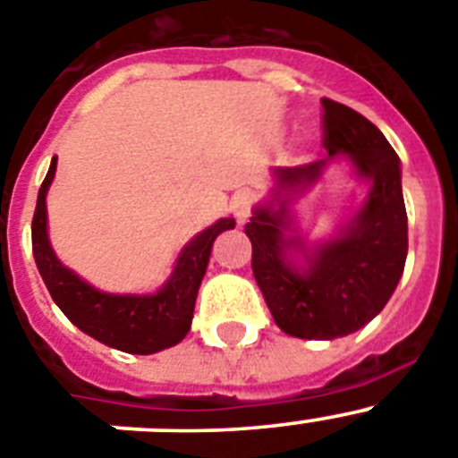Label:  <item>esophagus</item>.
<instances>
[{
  "label": "esophagus",
  "instance_id": "1",
  "mask_svg": "<svg viewBox=\"0 0 458 458\" xmlns=\"http://www.w3.org/2000/svg\"><path fill=\"white\" fill-rule=\"evenodd\" d=\"M250 205H253V194L250 191H239L233 199V212L237 224H246L250 216Z\"/></svg>",
  "mask_w": 458,
  "mask_h": 458
}]
</instances>
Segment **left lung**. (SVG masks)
Segmentation results:
<instances>
[{
    "mask_svg": "<svg viewBox=\"0 0 458 458\" xmlns=\"http://www.w3.org/2000/svg\"><path fill=\"white\" fill-rule=\"evenodd\" d=\"M327 156L276 166L268 199L253 208L246 234L253 276L273 320L298 339L330 341L361 330L395 292L407 262V209L400 157L375 123L344 104L320 99ZM344 157L367 194L335 235L310 242L293 203Z\"/></svg>",
    "mask_w": 458,
    "mask_h": 458,
    "instance_id": "left-lung-1",
    "label": "left lung"
}]
</instances>
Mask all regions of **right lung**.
<instances>
[{"label": "right lung", "instance_id": "obj_1", "mask_svg": "<svg viewBox=\"0 0 458 458\" xmlns=\"http://www.w3.org/2000/svg\"><path fill=\"white\" fill-rule=\"evenodd\" d=\"M51 157L49 171L38 191L31 224L33 258L63 314L92 339L128 354H153L181 344L191 327L196 296L208 268L212 243L224 230L234 228L233 216H224L203 233L194 234L178 253L174 271L153 293H108L92 287L55 258L47 225V191L55 176Z\"/></svg>", "mask_w": 458, "mask_h": 458}]
</instances>
